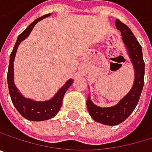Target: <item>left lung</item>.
<instances>
[{"mask_svg":"<svg viewBox=\"0 0 152 152\" xmlns=\"http://www.w3.org/2000/svg\"><path fill=\"white\" fill-rule=\"evenodd\" d=\"M116 26L121 32L122 40L127 49L131 60L133 62L135 77L134 83L131 91L116 105L110 108H101L94 105L91 100L90 95L86 101V105L91 117L97 122L116 126L124 122L130 114L134 111L138 104L143 85H144V66L145 63L142 58V46L136 40L135 36L130 30V28L121 22L119 19L116 20Z\"/></svg>","mask_w":152,"mask_h":152,"instance_id":"8db88e82","label":"left lung"}]
</instances>
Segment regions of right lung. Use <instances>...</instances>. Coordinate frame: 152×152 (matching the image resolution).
<instances>
[{"mask_svg":"<svg viewBox=\"0 0 152 152\" xmlns=\"http://www.w3.org/2000/svg\"><path fill=\"white\" fill-rule=\"evenodd\" d=\"M50 14H46L37 19H35L33 23H31L18 37L17 42L15 43V46L10 53V64H9V69L7 74V80H8V86H9V92L12 101L13 105L17 109V110L20 113L21 116H23L25 118L31 120V121H42L50 119L57 115L58 110L61 108L62 105V100L64 97V94L66 91L68 89V87L72 85L73 80L69 79L64 86H62L56 95L50 101L47 102H34L30 99H26L23 97L18 89L16 88L14 85V70H13V61L15 58L17 49L19 45V43L25 40L29 34L31 33L32 29L35 26L37 22L42 20V18L50 16Z\"/></svg>","mask_w":152,"mask_h":152,"instance_id":"1","label":"right lung"}]
</instances>
